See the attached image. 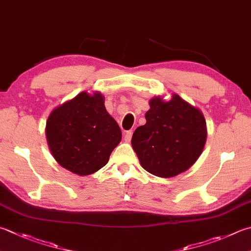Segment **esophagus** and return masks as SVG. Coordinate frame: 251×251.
I'll list each match as a JSON object with an SVG mask.
<instances>
[{
    "label": "esophagus",
    "mask_w": 251,
    "mask_h": 251,
    "mask_svg": "<svg viewBox=\"0 0 251 251\" xmlns=\"http://www.w3.org/2000/svg\"><path fill=\"white\" fill-rule=\"evenodd\" d=\"M132 138V132L131 131H126V134H125V141L126 142H130Z\"/></svg>",
    "instance_id": "esophagus-1"
}]
</instances>
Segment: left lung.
Masks as SVG:
<instances>
[{"label":"left lung","mask_w":251,"mask_h":251,"mask_svg":"<svg viewBox=\"0 0 251 251\" xmlns=\"http://www.w3.org/2000/svg\"><path fill=\"white\" fill-rule=\"evenodd\" d=\"M146 124L136 127L132 148L141 166L160 178L186 172L200 157L206 141V122L202 111L177 94L150 100Z\"/></svg>","instance_id":"left-lung-1"}]
</instances>
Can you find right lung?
I'll use <instances>...</instances> for the list:
<instances>
[{
  "label": "right lung",
  "instance_id": "1",
  "mask_svg": "<svg viewBox=\"0 0 251 251\" xmlns=\"http://www.w3.org/2000/svg\"><path fill=\"white\" fill-rule=\"evenodd\" d=\"M46 136L60 166L78 176H87L108 163L122 134L106 110L101 93L82 92L52 110Z\"/></svg>",
  "mask_w": 251,
  "mask_h": 251
}]
</instances>
